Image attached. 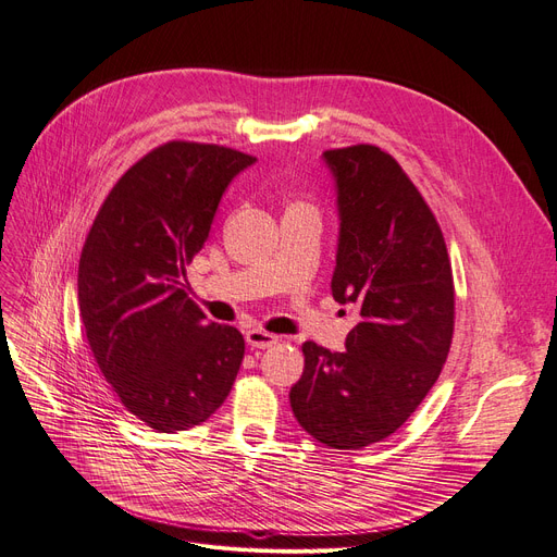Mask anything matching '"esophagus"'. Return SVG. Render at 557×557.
I'll return each instance as SVG.
<instances>
[{
	"label": "esophagus",
	"mask_w": 557,
	"mask_h": 557,
	"mask_svg": "<svg viewBox=\"0 0 557 557\" xmlns=\"http://www.w3.org/2000/svg\"><path fill=\"white\" fill-rule=\"evenodd\" d=\"M245 342H247V346H252V348H268V346L277 344V337L261 331V327H252V331L245 333Z\"/></svg>",
	"instance_id": "obj_1"
}]
</instances>
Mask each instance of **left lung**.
Returning <instances> with one entry per match:
<instances>
[{"instance_id":"left-lung-1","label":"left lung","mask_w":557,"mask_h":557,"mask_svg":"<svg viewBox=\"0 0 557 557\" xmlns=\"http://www.w3.org/2000/svg\"><path fill=\"white\" fill-rule=\"evenodd\" d=\"M337 190L333 298L358 307L346 351L305 342L289 399L298 424L335 449L387 438L441 376L455 333L443 232L399 162L372 144L323 153Z\"/></svg>"}]
</instances>
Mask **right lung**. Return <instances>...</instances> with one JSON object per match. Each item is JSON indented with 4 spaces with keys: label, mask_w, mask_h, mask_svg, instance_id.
Listing matches in <instances>:
<instances>
[{
    "label": "right lung",
    "mask_w": 557,
    "mask_h": 557,
    "mask_svg": "<svg viewBox=\"0 0 557 557\" xmlns=\"http://www.w3.org/2000/svg\"><path fill=\"white\" fill-rule=\"evenodd\" d=\"M255 162L218 144H162L116 181L82 247L91 354L128 413L162 434L209 420L240 369L243 335L206 321L183 282L224 190Z\"/></svg>",
    "instance_id": "obj_1"
}]
</instances>
